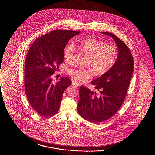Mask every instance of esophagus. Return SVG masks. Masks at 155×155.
Instances as JSON below:
<instances>
[{
    "mask_svg": "<svg viewBox=\"0 0 155 155\" xmlns=\"http://www.w3.org/2000/svg\"><path fill=\"white\" fill-rule=\"evenodd\" d=\"M72 85H73V86H75V87H79V84H78V83H77V82H75V81H73V82H72Z\"/></svg>",
    "mask_w": 155,
    "mask_h": 155,
    "instance_id": "1",
    "label": "esophagus"
}]
</instances>
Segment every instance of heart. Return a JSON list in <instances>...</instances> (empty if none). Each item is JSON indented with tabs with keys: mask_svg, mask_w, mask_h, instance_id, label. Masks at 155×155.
Here are the masks:
<instances>
[{
	"mask_svg": "<svg viewBox=\"0 0 155 155\" xmlns=\"http://www.w3.org/2000/svg\"><path fill=\"white\" fill-rule=\"evenodd\" d=\"M77 46L84 53L89 56V64L97 75H102L108 72L114 66L117 58V51L115 46L105 45L101 41L88 38L81 42ZM75 51V46L70 43L64 49V58L71 61ZM68 74L78 82H85L93 75L89 68H71L68 71Z\"/></svg>",
	"mask_w": 155,
	"mask_h": 155,
	"instance_id": "heart-1",
	"label": "heart"
}]
</instances>
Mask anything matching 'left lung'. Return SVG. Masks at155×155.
Instances as JSON below:
<instances>
[{
    "label": "left lung",
    "mask_w": 155,
    "mask_h": 155,
    "mask_svg": "<svg viewBox=\"0 0 155 155\" xmlns=\"http://www.w3.org/2000/svg\"><path fill=\"white\" fill-rule=\"evenodd\" d=\"M102 34L113 38L118 47L117 60L108 72L91 81L96 91L80 87V100L77 106L79 114L94 123L106 121L119 110L125 99L134 70V60L128 46L115 35Z\"/></svg>",
    "instance_id": "left-lung-1"
}]
</instances>
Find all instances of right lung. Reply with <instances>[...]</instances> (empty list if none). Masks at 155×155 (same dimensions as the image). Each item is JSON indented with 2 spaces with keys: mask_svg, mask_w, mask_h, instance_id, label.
Wrapping results in <instances>:
<instances>
[{
  "mask_svg": "<svg viewBox=\"0 0 155 155\" xmlns=\"http://www.w3.org/2000/svg\"><path fill=\"white\" fill-rule=\"evenodd\" d=\"M79 33L54 30L37 39L30 47L25 64V89L32 109L43 117L58 112L63 92L71 84L63 77L54 83L52 75L63 62L67 43Z\"/></svg>",
  "mask_w": 155,
  "mask_h": 155,
  "instance_id": "right-lung-1",
  "label": "right lung"
}]
</instances>
